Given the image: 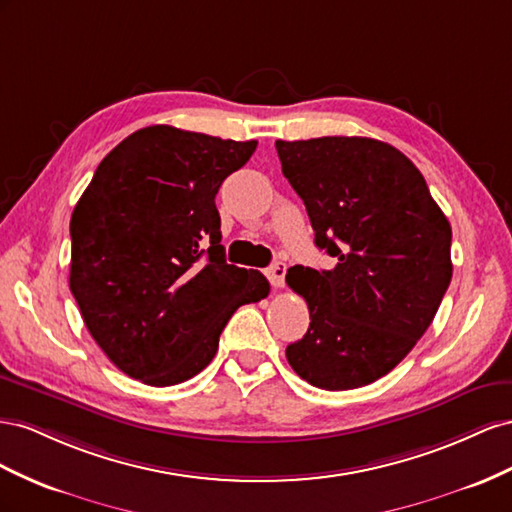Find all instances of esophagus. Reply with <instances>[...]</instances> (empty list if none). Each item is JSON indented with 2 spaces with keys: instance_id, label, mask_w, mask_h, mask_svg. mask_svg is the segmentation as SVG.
<instances>
[{
  "instance_id": "1",
  "label": "esophagus",
  "mask_w": 512,
  "mask_h": 512,
  "mask_svg": "<svg viewBox=\"0 0 512 512\" xmlns=\"http://www.w3.org/2000/svg\"><path fill=\"white\" fill-rule=\"evenodd\" d=\"M285 272H287V266L283 264V261H274V264L266 270V276L274 287H283L285 285Z\"/></svg>"
}]
</instances>
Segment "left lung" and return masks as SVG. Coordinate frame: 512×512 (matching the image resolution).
<instances>
[{
    "label": "left lung",
    "mask_w": 512,
    "mask_h": 512,
    "mask_svg": "<svg viewBox=\"0 0 512 512\" xmlns=\"http://www.w3.org/2000/svg\"><path fill=\"white\" fill-rule=\"evenodd\" d=\"M332 270L294 266L311 324L287 362L324 390H352L412 352L452 279L448 218L410 158L369 137L276 141Z\"/></svg>",
    "instance_id": "left-lung-1"
}]
</instances>
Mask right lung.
<instances>
[{
  "label": "right lung",
  "mask_w": 512,
  "mask_h": 512,
  "mask_svg": "<svg viewBox=\"0 0 512 512\" xmlns=\"http://www.w3.org/2000/svg\"><path fill=\"white\" fill-rule=\"evenodd\" d=\"M255 148L148 126L102 158L81 195L70 218V291L128 377L186 382L212 362L229 317L270 294L264 274L225 261L214 203Z\"/></svg>",
  "instance_id": "right-lung-1"
}]
</instances>
